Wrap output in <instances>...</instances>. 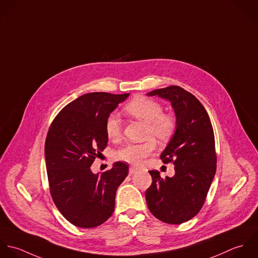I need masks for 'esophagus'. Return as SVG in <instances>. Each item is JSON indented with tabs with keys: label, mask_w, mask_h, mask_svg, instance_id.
<instances>
[{
	"label": "esophagus",
	"mask_w": 258,
	"mask_h": 258,
	"mask_svg": "<svg viewBox=\"0 0 258 258\" xmlns=\"http://www.w3.org/2000/svg\"><path fill=\"white\" fill-rule=\"evenodd\" d=\"M137 171H138V169H137L136 167H133V166H131V167H130V169H128V172H130V174H131V175L135 174Z\"/></svg>",
	"instance_id": "1"
}]
</instances>
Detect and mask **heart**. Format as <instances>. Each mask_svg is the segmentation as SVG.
<instances>
[{
    "label": "heart",
    "instance_id": "heart-1",
    "mask_svg": "<svg viewBox=\"0 0 258 258\" xmlns=\"http://www.w3.org/2000/svg\"><path fill=\"white\" fill-rule=\"evenodd\" d=\"M124 110L133 117L146 122L145 138L148 140L141 144L123 146L116 151L115 157L118 160L138 166L155 152L156 145L154 139L163 144L172 138L176 130V121L173 116L163 113V108L159 103L143 96L135 97L126 103ZM104 130L108 139L118 141L121 137L119 117L114 113L108 114L105 118Z\"/></svg>",
    "mask_w": 258,
    "mask_h": 258
}]
</instances>
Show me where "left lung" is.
Segmentation results:
<instances>
[{"label":"left lung","mask_w":258,"mask_h":258,"mask_svg":"<svg viewBox=\"0 0 258 258\" xmlns=\"http://www.w3.org/2000/svg\"><path fill=\"white\" fill-rule=\"evenodd\" d=\"M148 96L170 102L176 130L160 155L163 163L174 164L175 173L162 178L157 170H150L153 183L146 191L147 204L157 219L180 224L200 212L215 175L213 128L204 105L182 88L170 86Z\"/></svg>","instance_id":"left-lung-1"}]
</instances>
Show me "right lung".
<instances>
[{"label":"right lung","instance_id":"obj_1","mask_svg":"<svg viewBox=\"0 0 258 258\" xmlns=\"http://www.w3.org/2000/svg\"><path fill=\"white\" fill-rule=\"evenodd\" d=\"M128 96L83 95L67 104L49 128L45 158L51 196L78 227H97L111 216L116 189L127 176L128 166L121 161L102 173H94L91 165L107 145L105 118Z\"/></svg>","mask_w":258,"mask_h":258}]
</instances>
